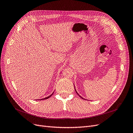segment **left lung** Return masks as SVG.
Listing matches in <instances>:
<instances>
[{
  "mask_svg": "<svg viewBox=\"0 0 133 133\" xmlns=\"http://www.w3.org/2000/svg\"><path fill=\"white\" fill-rule=\"evenodd\" d=\"M75 90H76V92H77V94H78V95H79V96H80V97H81V98H82V99H83V97H81V96H80V95H79V94H78V92H77V91H76V89H75Z\"/></svg>",
  "mask_w": 133,
  "mask_h": 133,
  "instance_id": "8db88e82",
  "label": "left lung"
}]
</instances>
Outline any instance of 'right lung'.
Instances as JSON below:
<instances>
[{"label": "right lung", "instance_id": "add662e5", "mask_svg": "<svg viewBox=\"0 0 133 133\" xmlns=\"http://www.w3.org/2000/svg\"><path fill=\"white\" fill-rule=\"evenodd\" d=\"M53 93H54V92H53ZM53 93H52V94H51L50 96H48V97H45V98H44V99H41V100H45V99H48V98H49V97H51V96L52 95Z\"/></svg>", "mask_w": 133, "mask_h": 133}]
</instances>
